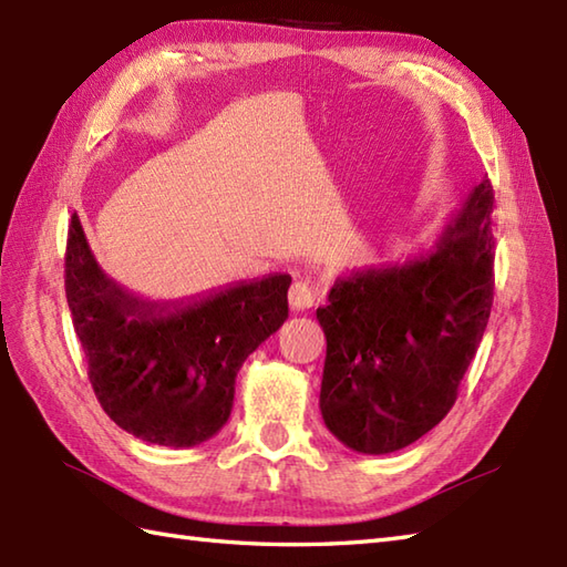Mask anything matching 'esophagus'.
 <instances>
[{
	"mask_svg": "<svg viewBox=\"0 0 567 567\" xmlns=\"http://www.w3.org/2000/svg\"><path fill=\"white\" fill-rule=\"evenodd\" d=\"M321 287L319 282L309 280V277H299L290 287V307L292 309H309L315 307L321 299Z\"/></svg>",
	"mask_w": 567,
	"mask_h": 567,
	"instance_id": "obj_1",
	"label": "esophagus"
}]
</instances>
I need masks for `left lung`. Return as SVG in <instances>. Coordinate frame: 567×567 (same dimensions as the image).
<instances>
[{
  "mask_svg": "<svg viewBox=\"0 0 567 567\" xmlns=\"http://www.w3.org/2000/svg\"><path fill=\"white\" fill-rule=\"evenodd\" d=\"M492 204L485 177L429 252L339 277L317 309L327 336L319 406L348 449L400 451L451 412L495 297Z\"/></svg>",
  "mask_w": 567,
  "mask_h": 567,
  "instance_id": "1",
  "label": "left lung"
}]
</instances>
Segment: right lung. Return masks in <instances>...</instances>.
Instances as JSON below:
<instances>
[{
	"label": "right lung",
	"mask_w": 567,
	"mask_h": 567,
	"mask_svg": "<svg viewBox=\"0 0 567 567\" xmlns=\"http://www.w3.org/2000/svg\"><path fill=\"white\" fill-rule=\"evenodd\" d=\"M290 275L238 282L187 302H148L94 260L78 214L65 295L102 409L136 439L189 449L231 416L244 360L287 319Z\"/></svg>",
	"instance_id": "add662e5"
}]
</instances>
